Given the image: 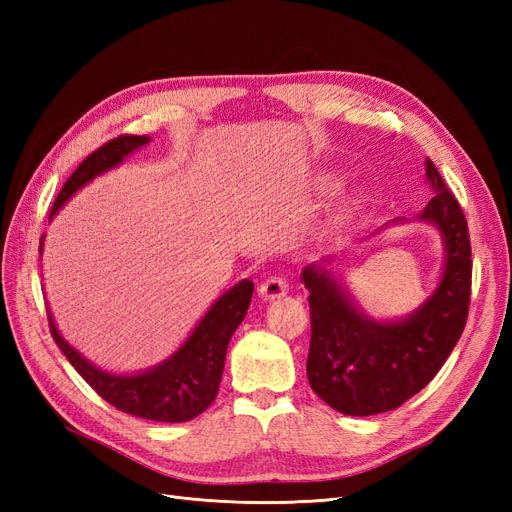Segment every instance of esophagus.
I'll return each mask as SVG.
<instances>
[{
    "label": "esophagus",
    "mask_w": 512,
    "mask_h": 512,
    "mask_svg": "<svg viewBox=\"0 0 512 512\" xmlns=\"http://www.w3.org/2000/svg\"><path fill=\"white\" fill-rule=\"evenodd\" d=\"M288 292V284H286V280H282V277H277V275H273V277H269V280H265L260 284V288H258V294L262 299H267V301H271V299H280V297H284V294Z\"/></svg>",
    "instance_id": "1"
}]
</instances>
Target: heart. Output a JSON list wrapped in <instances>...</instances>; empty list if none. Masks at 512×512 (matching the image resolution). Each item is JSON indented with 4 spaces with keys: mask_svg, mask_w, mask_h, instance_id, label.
<instances>
[{
    "mask_svg": "<svg viewBox=\"0 0 512 512\" xmlns=\"http://www.w3.org/2000/svg\"><path fill=\"white\" fill-rule=\"evenodd\" d=\"M361 203H363L361 194H348V196L344 198L342 207H339V215H342V218H350V215L361 207Z\"/></svg>",
    "mask_w": 512,
    "mask_h": 512,
    "instance_id": "b5f03b06",
    "label": "heart"
}]
</instances>
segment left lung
Here are the masks:
<instances>
[{
	"label": "left lung",
	"instance_id": "1",
	"mask_svg": "<svg viewBox=\"0 0 512 512\" xmlns=\"http://www.w3.org/2000/svg\"><path fill=\"white\" fill-rule=\"evenodd\" d=\"M425 177L436 196L416 220L438 228L444 265L436 290L412 314L369 318L342 275L329 269L337 258L301 271L312 309L307 378L324 404L342 414L371 416L399 408L438 374L466 327L472 286L468 222L429 158ZM397 222L408 220L391 224Z\"/></svg>",
	"mask_w": 512,
	"mask_h": 512
}]
</instances>
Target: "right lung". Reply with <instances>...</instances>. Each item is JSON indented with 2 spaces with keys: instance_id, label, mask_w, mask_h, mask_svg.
I'll return each mask as SVG.
<instances>
[{
  "instance_id": "1",
  "label": "right lung",
  "mask_w": 512,
  "mask_h": 512,
  "mask_svg": "<svg viewBox=\"0 0 512 512\" xmlns=\"http://www.w3.org/2000/svg\"><path fill=\"white\" fill-rule=\"evenodd\" d=\"M149 141V136H119L87 156L55 198L49 220H53V215L89 181L119 166L130 153ZM42 247L44 237L40 241V254ZM252 292V280H241L228 288L168 359L134 374H113L87 361L61 337L49 307H46V314H49V327L59 350L108 404L126 414L147 418V421L185 423L203 414L218 395L228 342L247 314Z\"/></svg>"
}]
</instances>
